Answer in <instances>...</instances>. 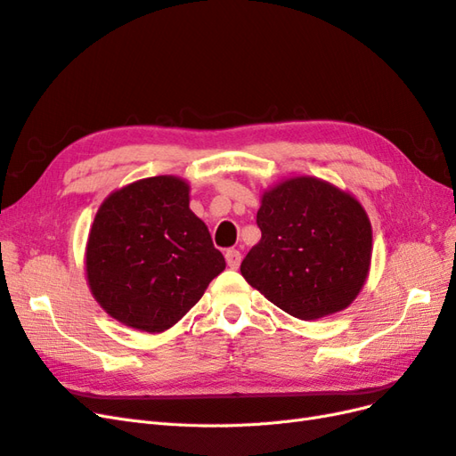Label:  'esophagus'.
Masks as SVG:
<instances>
[{
	"label": "esophagus",
	"instance_id": "obj_1",
	"mask_svg": "<svg viewBox=\"0 0 456 456\" xmlns=\"http://www.w3.org/2000/svg\"><path fill=\"white\" fill-rule=\"evenodd\" d=\"M226 265H228L232 270L240 268V265H241V253H240L238 249H228V251H226Z\"/></svg>",
	"mask_w": 456,
	"mask_h": 456
}]
</instances>
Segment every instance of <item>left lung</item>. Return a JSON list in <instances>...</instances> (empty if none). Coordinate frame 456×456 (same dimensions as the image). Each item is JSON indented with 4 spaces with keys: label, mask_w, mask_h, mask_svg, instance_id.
Segmentation results:
<instances>
[{
    "label": "left lung",
    "mask_w": 456,
    "mask_h": 456,
    "mask_svg": "<svg viewBox=\"0 0 456 456\" xmlns=\"http://www.w3.org/2000/svg\"><path fill=\"white\" fill-rule=\"evenodd\" d=\"M260 241L241 275L272 305L320 320L352 305L367 280L372 232L362 203L315 176H293L262 194Z\"/></svg>",
    "instance_id": "1"
}]
</instances>
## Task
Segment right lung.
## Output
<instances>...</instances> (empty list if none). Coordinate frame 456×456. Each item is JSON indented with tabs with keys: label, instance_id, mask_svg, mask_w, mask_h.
<instances>
[{
	"label": "right lung",
	"instance_id": "1",
	"mask_svg": "<svg viewBox=\"0 0 456 456\" xmlns=\"http://www.w3.org/2000/svg\"><path fill=\"white\" fill-rule=\"evenodd\" d=\"M226 268L205 223L190 211V186L150 176L110 194L91 226L86 270L96 302L119 323L161 333Z\"/></svg>",
	"mask_w": 456,
	"mask_h": 456
}]
</instances>
